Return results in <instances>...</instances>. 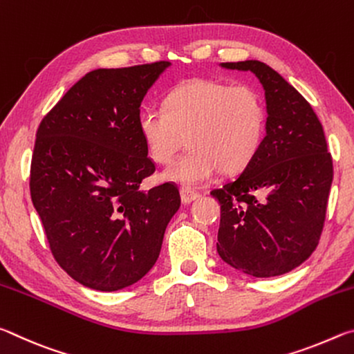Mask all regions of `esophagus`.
I'll return each instance as SVG.
<instances>
[{
  "label": "esophagus",
  "mask_w": 354,
  "mask_h": 354,
  "mask_svg": "<svg viewBox=\"0 0 354 354\" xmlns=\"http://www.w3.org/2000/svg\"><path fill=\"white\" fill-rule=\"evenodd\" d=\"M179 194H181V201L184 203V205H190L192 201H195L200 196L198 192L192 190L189 187H181V190H179Z\"/></svg>",
  "instance_id": "34e87169"
}]
</instances>
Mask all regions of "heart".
<instances>
[{
  "label": "heart",
  "instance_id": "b5f03b06",
  "mask_svg": "<svg viewBox=\"0 0 354 354\" xmlns=\"http://www.w3.org/2000/svg\"><path fill=\"white\" fill-rule=\"evenodd\" d=\"M139 133L158 164L170 162L185 136L190 149L167 167L162 178L198 187L220 169L232 173L251 162L266 133V107L248 84L190 80L167 95L164 107H143Z\"/></svg>",
  "mask_w": 354,
  "mask_h": 354
}]
</instances>
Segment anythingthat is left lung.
Returning <instances> with one entry per match:
<instances>
[{"instance_id":"obj_1","label":"left lung","mask_w":354,"mask_h":354,"mask_svg":"<svg viewBox=\"0 0 354 354\" xmlns=\"http://www.w3.org/2000/svg\"><path fill=\"white\" fill-rule=\"evenodd\" d=\"M251 71L266 95V136L251 162L211 195L220 203L218 256L254 278L279 277L313 254L323 230L333 160L313 107L259 61L223 62Z\"/></svg>"}]
</instances>
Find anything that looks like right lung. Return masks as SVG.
Segmentation results:
<instances>
[{"instance_id": "obj_1", "label": "right lung", "mask_w": 354, "mask_h": 354, "mask_svg": "<svg viewBox=\"0 0 354 354\" xmlns=\"http://www.w3.org/2000/svg\"><path fill=\"white\" fill-rule=\"evenodd\" d=\"M170 65L88 71L37 129L32 205L55 259L88 289L115 292L145 277L181 206L173 184L139 190L156 170L139 133L140 104Z\"/></svg>"}]
</instances>
